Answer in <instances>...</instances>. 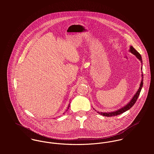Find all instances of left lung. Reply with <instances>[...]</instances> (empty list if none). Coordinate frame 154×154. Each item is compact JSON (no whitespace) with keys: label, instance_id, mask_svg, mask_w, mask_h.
Segmentation results:
<instances>
[{"label":"left lung","instance_id":"obj_1","mask_svg":"<svg viewBox=\"0 0 154 154\" xmlns=\"http://www.w3.org/2000/svg\"><path fill=\"white\" fill-rule=\"evenodd\" d=\"M130 51L133 53V54H134L136 57L139 59L141 62V63H142V57H141V55L139 54V52H137L132 46H131V48H130ZM142 81L140 82V87L139 88L137 92L136 93V94L134 95L133 98H132V100L129 103V104H128L126 106H125L124 107L122 108L120 110H117L116 111H114V112H98V113H99L100 114H101L104 116H106V117H111V116H117V115H119V114H121L122 113H123L124 112L128 111V110H129L131 107H132V106H133V105L135 104V103L136 102L138 97H139V95L140 94V92L141 91V89L143 87V74L142 75Z\"/></svg>","mask_w":154,"mask_h":154}]
</instances>
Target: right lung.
<instances>
[{
	"label": "right lung",
	"mask_w": 154,
	"mask_h": 154,
	"mask_svg": "<svg viewBox=\"0 0 154 154\" xmlns=\"http://www.w3.org/2000/svg\"><path fill=\"white\" fill-rule=\"evenodd\" d=\"M69 107H68V108H67V109H69Z\"/></svg>",
	"instance_id": "1"
}]
</instances>
